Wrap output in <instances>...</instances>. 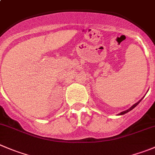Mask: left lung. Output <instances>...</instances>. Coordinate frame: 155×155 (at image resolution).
Listing matches in <instances>:
<instances>
[{
    "label": "left lung",
    "mask_w": 155,
    "mask_h": 155,
    "mask_svg": "<svg viewBox=\"0 0 155 155\" xmlns=\"http://www.w3.org/2000/svg\"><path fill=\"white\" fill-rule=\"evenodd\" d=\"M142 99H141V100H140V101H138V102H137V103H136V104H133V106H132V107H130V109H128V110H125V111H123V112H121V113H120V115H123V114H127V113H128V112H129V111L132 110H133V108H134V107H136V106H137V105H138V104H139V103H140V101H142Z\"/></svg>",
    "instance_id": "8db88e82"
}]
</instances>
